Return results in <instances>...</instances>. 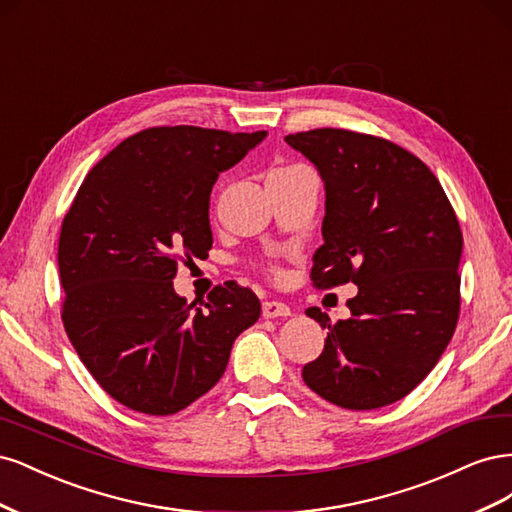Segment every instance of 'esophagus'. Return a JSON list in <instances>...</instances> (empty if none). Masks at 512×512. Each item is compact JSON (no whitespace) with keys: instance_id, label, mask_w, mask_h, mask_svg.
<instances>
[{"instance_id":"esophagus-1","label":"esophagus","mask_w":512,"mask_h":512,"mask_svg":"<svg viewBox=\"0 0 512 512\" xmlns=\"http://www.w3.org/2000/svg\"><path fill=\"white\" fill-rule=\"evenodd\" d=\"M262 316H265V318L290 316V307L282 301H265V303H262Z\"/></svg>"}]
</instances>
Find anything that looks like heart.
I'll list each match as a JSON object with an SVG mask.
<instances>
[{"instance_id": "1", "label": "heart", "mask_w": 512, "mask_h": 512, "mask_svg": "<svg viewBox=\"0 0 512 512\" xmlns=\"http://www.w3.org/2000/svg\"><path fill=\"white\" fill-rule=\"evenodd\" d=\"M297 168H303V166H299V164H288V166H275V168H271V173H269V175H284V173H292V170H297ZM269 271L273 273V267H269Z\"/></svg>"}]
</instances>
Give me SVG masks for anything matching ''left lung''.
<instances>
[{
    "label": "left lung",
    "mask_w": 512,
    "mask_h": 512,
    "mask_svg": "<svg viewBox=\"0 0 512 512\" xmlns=\"http://www.w3.org/2000/svg\"><path fill=\"white\" fill-rule=\"evenodd\" d=\"M327 190L324 245L309 277L318 290L359 286L350 318L331 322L303 380L346 410H376L406 397L436 367L461 305V228L429 166L386 138L342 128L288 134Z\"/></svg>",
    "instance_id": "left-lung-1"
}]
</instances>
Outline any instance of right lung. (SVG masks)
Masks as SVG:
<instances>
[{
	"label": "right lung",
	"mask_w": 512,
	"mask_h": 512,
	"mask_svg": "<svg viewBox=\"0 0 512 512\" xmlns=\"http://www.w3.org/2000/svg\"><path fill=\"white\" fill-rule=\"evenodd\" d=\"M265 130L158 126L89 170L61 222V322L102 389L130 410L168 416L222 378L232 342L260 316L256 294L226 282L196 307L177 265L211 250L209 196Z\"/></svg>",
	"instance_id": "right-lung-1"
}]
</instances>
